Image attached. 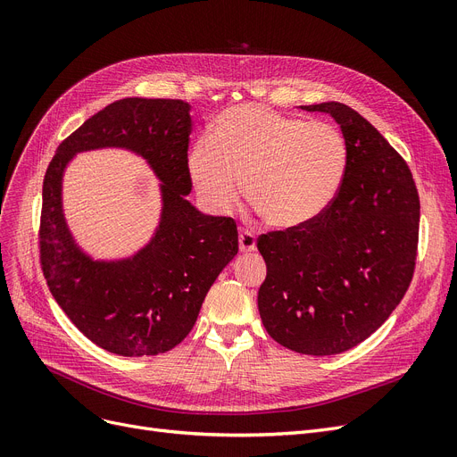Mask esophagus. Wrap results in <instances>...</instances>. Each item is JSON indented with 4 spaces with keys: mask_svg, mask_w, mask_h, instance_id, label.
<instances>
[{
    "mask_svg": "<svg viewBox=\"0 0 457 457\" xmlns=\"http://www.w3.org/2000/svg\"><path fill=\"white\" fill-rule=\"evenodd\" d=\"M237 244H240V253H253L256 249V237L249 230H242L240 237H237Z\"/></svg>",
    "mask_w": 457,
    "mask_h": 457,
    "instance_id": "34e87169",
    "label": "esophagus"
}]
</instances>
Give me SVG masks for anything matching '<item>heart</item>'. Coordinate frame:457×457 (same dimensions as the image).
Listing matches in <instances>:
<instances>
[{
	"label": "heart",
	"mask_w": 457,
	"mask_h": 457,
	"mask_svg": "<svg viewBox=\"0 0 457 457\" xmlns=\"http://www.w3.org/2000/svg\"><path fill=\"white\" fill-rule=\"evenodd\" d=\"M345 165L338 128L258 104L228 107L187 154L191 184L212 212L232 210L242 180L245 203L280 230L305 225L328 208Z\"/></svg>",
	"instance_id": "1"
}]
</instances>
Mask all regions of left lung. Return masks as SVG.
<instances>
[{"label":"left lung","instance_id":"8db88e82","mask_svg":"<svg viewBox=\"0 0 457 457\" xmlns=\"http://www.w3.org/2000/svg\"><path fill=\"white\" fill-rule=\"evenodd\" d=\"M301 107L340 124L347 165L312 221L258 236L268 266L258 311L280 345L323 357L352 350L398 307L415 273L420 201L405 160L350 105Z\"/></svg>","mask_w":457,"mask_h":457}]
</instances>
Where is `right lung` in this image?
<instances>
[{"label": "right lung", "instance_id": "obj_1", "mask_svg": "<svg viewBox=\"0 0 457 457\" xmlns=\"http://www.w3.org/2000/svg\"><path fill=\"white\" fill-rule=\"evenodd\" d=\"M189 104L122 98L87 119L59 146L42 184L40 266L57 305L102 350L160 355L179 345L203 301L237 254L232 217L204 215L191 191ZM117 145L143 155L162 180V220L151 244L122 261H93L73 242L60 203L62 172L78 151Z\"/></svg>", "mask_w": 457, "mask_h": 457}]
</instances>
